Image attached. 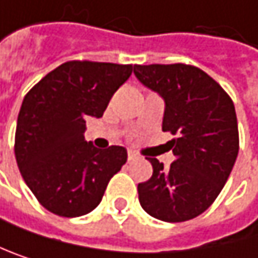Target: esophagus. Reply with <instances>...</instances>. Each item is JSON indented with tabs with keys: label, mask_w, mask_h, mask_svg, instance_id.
Masks as SVG:
<instances>
[{
	"label": "esophagus",
	"mask_w": 258,
	"mask_h": 258,
	"mask_svg": "<svg viewBox=\"0 0 258 258\" xmlns=\"http://www.w3.org/2000/svg\"><path fill=\"white\" fill-rule=\"evenodd\" d=\"M135 159H138V155L135 152H129L127 153V161L131 162V161H135Z\"/></svg>",
	"instance_id": "obj_1"
}]
</instances>
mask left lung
I'll list each match as a JSON object with an SVG mask.
<instances>
[{
    "instance_id": "8db88e82",
    "label": "left lung",
    "mask_w": 258,
    "mask_h": 258,
    "mask_svg": "<svg viewBox=\"0 0 258 258\" xmlns=\"http://www.w3.org/2000/svg\"><path fill=\"white\" fill-rule=\"evenodd\" d=\"M137 79L165 103L162 131L176 155L170 168L149 158L153 174L138 185L140 204L153 218L183 222L201 215L222 191L239 152L237 118L222 87L198 67L134 66Z\"/></svg>"
}]
</instances>
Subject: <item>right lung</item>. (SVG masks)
Wrapping results in <instances>:
<instances>
[{
  "label": "right lung",
  "instance_id": "right-lung-1",
  "mask_svg": "<svg viewBox=\"0 0 258 258\" xmlns=\"http://www.w3.org/2000/svg\"><path fill=\"white\" fill-rule=\"evenodd\" d=\"M131 64L67 61L24 97L15 137L19 171L49 212L76 218L94 210L127 150H99L85 141V120L100 118L112 94L132 75Z\"/></svg>",
  "mask_w": 258,
  "mask_h": 258
}]
</instances>
